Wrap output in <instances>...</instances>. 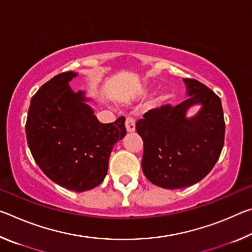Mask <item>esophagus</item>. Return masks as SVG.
Masks as SVG:
<instances>
[{
	"instance_id": "34e87169",
	"label": "esophagus",
	"mask_w": 252,
	"mask_h": 252,
	"mask_svg": "<svg viewBox=\"0 0 252 252\" xmlns=\"http://www.w3.org/2000/svg\"><path fill=\"white\" fill-rule=\"evenodd\" d=\"M126 127L127 132H133L135 130V121L133 118L126 119Z\"/></svg>"
}]
</instances>
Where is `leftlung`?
Here are the masks:
<instances>
[{"instance_id":"left-lung-1","label":"left lung","mask_w":252,"mask_h":252,"mask_svg":"<svg viewBox=\"0 0 252 252\" xmlns=\"http://www.w3.org/2000/svg\"><path fill=\"white\" fill-rule=\"evenodd\" d=\"M189 97L180 104L149 110L136 121L143 140L142 170L153 185L164 189L190 187L207 176L218 161L224 142L220 97L194 79H183ZM201 104L192 118L185 113Z\"/></svg>"}]
</instances>
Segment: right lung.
Segmentation results:
<instances>
[{"label":"right lung","mask_w":252,"mask_h":252,"mask_svg":"<svg viewBox=\"0 0 252 252\" xmlns=\"http://www.w3.org/2000/svg\"><path fill=\"white\" fill-rule=\"evenodd\" d=\"M67 71L53 76L33 95L25 132L34 161L57 185L75 192L93 189L108 172L111 151L126 135L125 117L101 123Z\"/></svg>","instance_id":"add662e5"}]
</instances>
